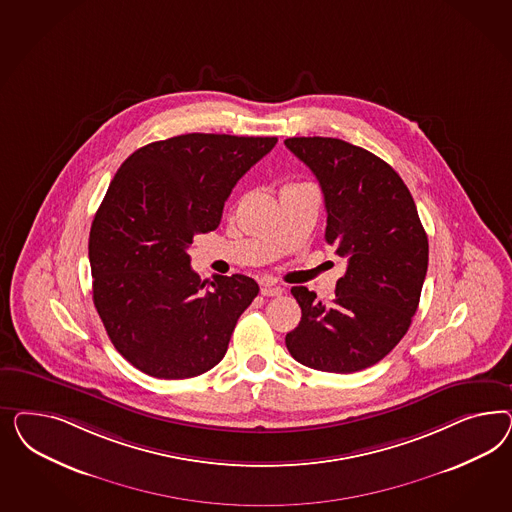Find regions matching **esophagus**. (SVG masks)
<instances>
[{
	"label": "esophagus",
	"instance_id": "obj_1",
	"mask_svg": "<svg viewBox=\"0 0 512 512\" xmlns=\"http://www.w3.org/2000/svg\"><path fill=\"white\" fill-rule=\"evenodd\" d=\"M283 293V289L278 287V285H274V283H264L263 287H261V295L263 296H278Z\"/></svg>",
	"mask_w": 512,
	"mask_h": 512
}]
</instances>
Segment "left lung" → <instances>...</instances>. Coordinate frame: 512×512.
Masks as SVG:
<instances>
[{
  "instance_id": "1",
  "label": "left lung",
  "mask_w": 512,
  "mask_h": 512,
  "mask_svg": "<svg viewBox=\"0 0 512 512\" xmlns=\"http://www.w3.org/2000/svg\"><path fill=\"white\" fill-rule=\"evenodd\" d=\"M325 195V240L347 259L330 304L293 287L302 319L285 336L291 357L330 373L360 372L398 345L419 308L428 236L400 174L381 157L328 137H293Z\"/></svg>"
}]
</instances>
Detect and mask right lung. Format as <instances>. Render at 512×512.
Instances as JSON below:
<instances>
[{
	"mask_svg": "<svg viewBox=\"0 0 512 512\" xmlns=\"http://www.w3.org/2000/svg\"><path fill=\"white\" fill-rule=\"evenodd\" d=\"M276 137L187 133L129 155L93 217V304L112 345L140 372L187 379L225 357L255 279L191 270L193 236L216 231L236 182Z\"/></svg>",
	"mask_w": 512,
	"mask_h": 512,
	"instance_id": "add662e5",
	"label": "right lung"
}]
</instances>
